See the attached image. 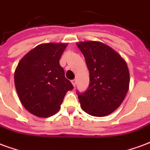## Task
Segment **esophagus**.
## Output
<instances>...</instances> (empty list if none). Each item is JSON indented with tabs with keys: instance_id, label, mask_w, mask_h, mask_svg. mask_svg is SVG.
<instances>
[{
	"instance_id": "34e87169",
	"label": "esophagus",
	"mask_w": 150,
	"mask_h": 150,
	"mask_svg": "<svg viewBox=\"0 0 150 150\" xmlns=\"http://www.w3.org/2000/svg\"><path fill=\"white\" fill-rule=\"evenodd\" d=\"M71 83H72V84H73V86L75 87V85H76V79H72Z\"/></svg>"
}]
</instances>
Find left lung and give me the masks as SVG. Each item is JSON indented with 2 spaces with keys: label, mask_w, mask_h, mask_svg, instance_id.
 <instances>
[{
  "label": "left lung",
  "mask_w": 150,
  "mask_h": 150,
  "mask_svg": "<svg viewBox=\"0 0 150 150\" xmlns=\"http://www.w3.org/2000/svg\"><path fill=\"white\" fill-rule=\"evenodd\" d=\"M88 66L90 83L77 92L82 109L93 116L109 115L121 104L129 87L126 62L110 46L100 42L77 43Z\"/></svg>",
  "instance_id": "left-lung-1"
}]
</instances>
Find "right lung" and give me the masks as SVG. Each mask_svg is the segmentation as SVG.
I'll return each instance as SVG.
<instances>
[{"instance_id":"1","label":"right lung","mask_w":150,"mask_h":150,"mask_svg":"<svg viewBox=\"0 0 150 150\" xmlns=\"http://www.w3.org/2000/svg\"><path fill=\"white\" fill-rule=\"evenodd\" d=\"M67 43H44L21 59L14 73L15 88L24 108L38 117L60 109L66 93L74 87L65 77L59 59Z\"/></svg>"}]
</instances>
